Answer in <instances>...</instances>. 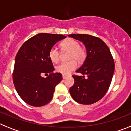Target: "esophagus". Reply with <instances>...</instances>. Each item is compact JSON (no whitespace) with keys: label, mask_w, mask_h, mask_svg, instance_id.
<instances>
[{"label":"esophagus","mask_w":131,"mask_h":131,"mask_svg":"<svg viewBox=\"0 0 131 131\" xmlns=\"http://www.w3.org/2000/svg\"><path fill=\"white\" fill-rule=\"evenodd\" d=\"M66 78H67V75L62 74V78H63V79H65Z\"/></svg>","instance_id":"34e87169"}]
</instances>
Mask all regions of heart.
<instances>
[{
	"label": "heart",
	"mask_w": 131,
	"mask_h": 131,
	"mask_svg": "<svg viewBox=\"0 0 131 131\" xmlns=\"http://www.w3.org/2000/svg\"><path fill=\"white\" fill-rule=\"evenodd\" d=\"M62 51H70L69 59L71 61L62 62L56 67V70L62 74H69L78 67L77 61H82L86 58V52L84 47L80 45L78 41L67 38L60 44ZM60 51L55 47H52L49 51V57L53 62L57 63L60 59Z\"/></svg>",
	"instance_id": "obj_1"
}]
</instances>
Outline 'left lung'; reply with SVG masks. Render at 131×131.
<instances>
[{"mask_svg":"<svg viewBox=\"0 0 131 131\" xmlns=\"http://www.w3.org/2000/svg\"><path fill=\"white\" fill-rule=\"evenodd\" d=\"M69 37L84 44L87 52L84 64L76 71L85 76L72 75L74 84L70 94L77 102L90 105L105 95L111 84L115 63L107 45L100 39L88 34H70Z\"/></svg>","mask_w":131,"mask_h":131,"instance_id":"1","label":"left lung"}]
</instances>
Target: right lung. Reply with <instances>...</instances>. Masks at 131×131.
<instances>
[{
  "instance_id": "add662e5",
  "label": "right lung",
  "mask_w": 131,
  "mask_h": 131,
  "mask_svg": "<svg viewBox=\"0 0 131 131\" xmlns=\"http://www.w3.org/2000/svg\"><path fill=\"white\" fill-rule=\"evenodd\" d=\"M64 38L61 34L40 33L24 42L17 53L12 79L18 95L26 103L41 107L53 98L55 86L62 77L61 73L53 72L54 68L48 53ZM43 73L48 75L47 78L42 77Z\"/></svg>"
}]
</instances>
